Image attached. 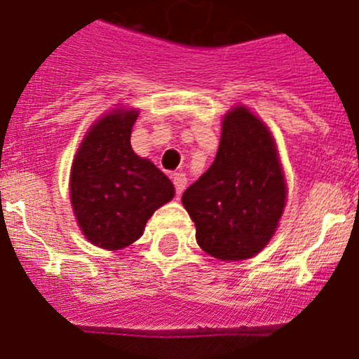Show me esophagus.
Instances as JSON below:
<instances>
[{
  "instance_id": "1",
  "label": "esophagus",
  "mask_w": 359,
  "mask_h": 359,
  "mask_svg": "<svg viewBox=\"0 0 359 359\" xmlns=\"http://www.w3.org/2000/svg\"><path fill=\"white\" fill-rule=\"evenodd\" d=\"M173 184H175V191L177 195H182L184 189H186V184H188V179H186V175L184 173H175L173 175Z\"/></svg>"
}]
</instances>
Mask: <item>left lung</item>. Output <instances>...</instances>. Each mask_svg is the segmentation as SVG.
Returning a JSON list of instances; mask_svg holds the SVG:
<instances>
[{"instance_id": "left-lung-1", "label": "left lung", "mask_w": 359, "mask_h": 359, "mask_svg": "<svg viewBox=\"0 0 359 359\" xmlns=\"http://www.w3.org/2000/svg\"><path fill=\"white\" fill-rule=\"evenodd\" d=\"M287 186L269 128L245 106L222 121L210 170L182 195L197 244L218 260H245L266 248L285 208Z\"/></svg>"}]
</instances>
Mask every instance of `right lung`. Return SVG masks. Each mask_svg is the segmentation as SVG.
Wrapping results in <instances>:
<instances>
[{
	"label": "right lung",
	"instance_id": "add662e5",
	"mask_svg": "<svg viewBox=\"0 0 359 359\" xmlns=\"http://www.w3.org/2000/svg\"><path fill=\"white\" fill-rule=\"evenodd\" d=\"M137 117V110L123 108L102 115L81 142L70 171V201L81 231L110 251L141 238L149 217L175 195L171 180L132 149Z\"/></svg>",
	"mask_w": 359,
	"mask_h": 359
}]
</instances>
